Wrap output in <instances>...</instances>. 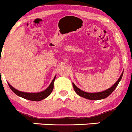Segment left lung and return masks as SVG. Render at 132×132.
I'll use <instances>...</instances> for the list:
<instances>
[{"label":"left lung","instance_id":"obj_1","mask_svg":"<svg viewBox=\"0 0 132 132\" xmlns=\"http://www.w3.org/2000/svg\"><path fill=\"white\" fill-rule=\"evenodd\" d=\"M123 72L122 73V74L120 75V77L119 78V79L117 81V82L112 86L111 87L109 88L108 89L105 90H103L102 92H85V91L82 90L80 88H79L76 85L73 83H72V85H73V88H74L75 92L78 94L80 96L83 97V98H86V99L90 100H102L104 99V98H107V97L109 96L112 92L114 90V89L117 88V85H119V82L121 80L122 77Z\"/></svg>","mask_w":132,"mask_h":132}]
</instances>
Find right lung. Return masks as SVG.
I'll use <instances>...</instances> for the list:
<instances>
[{"label":"right lung","mask_w":132,"mask_h":132,"mask_svg":"<svg viewBox=\"0 0 132 132\" xmlns=\"http://www.w3.org/2000/svg\"><path fill=\"white\" fill-rule=\"evenodd\" d=\"M55 78H56V76H55L54 79H53L52 82L51 84L49 85V87L44 90L40 92H22V91H19L17 90L16 88H13L10 83H8L10 88H11L12 91L14 92L16 95H18V96H20L21 98H24L28 100H31V101H35V102H38V101H41L42 100L45 99L47 97L49 96L51 94V92L53 90L54 87V81H55Z\"/></svg>","instance_id":"obj_1"}]
</instances>
